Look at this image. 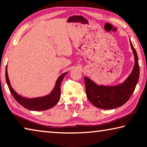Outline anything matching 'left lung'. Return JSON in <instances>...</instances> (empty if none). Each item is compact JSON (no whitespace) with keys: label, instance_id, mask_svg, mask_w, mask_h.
I'll list each match as a JSON object with an SVG mask.
<instances>
[{"label":"left lung","instance_id":"left-lung-1","mask_svg":"<svg viewBox=\"0 0 147 147\" xmlns=\"http://www.w3.org/2000/svg\"><path fill=\"white\" fill-rule=\"evenodd\" d=\"M134 55V69L123 83L115 86L98 85L85 77V85L88 99L92 105L101 109H114L123 105L134 92L139 78V66L137 52L131 42Z\"/></svg>","mask_w":147,"mask_h":147}]
</instances>
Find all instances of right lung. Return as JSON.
Returning a JSON list of instances; mask_svg holds the SVG:
<instances>
[{"mask_svg":"<svg viewBox=\"0 0 147 147\" xmlns=\"http://www.w3.org/2000/svg\"><path fill=\"white\" fill-rule=\"evenodd\" d=\"M67 72L62 74L58 80H56L55 86L54 87L50 94L48 95L41 97H37V98H25L22 96H20L13 89L9 80L8 71H7V66L6 67V81L7 83V85L9 88V90L11 93H12L13 98L16 99V100L18 102L20 105H21L22 107L25 108H27L29 110H33V111H42V110H49L58 103L60 98V84L61 82L65 76L66 75Z\"/></svg>","mask_w":147,"mask_h":147,"instance_id":"1","label":"right lung"}]
</instances>
